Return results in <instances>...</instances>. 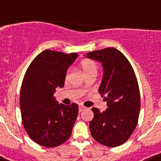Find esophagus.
<instances>
[{"instance_id":"esophagus-1","label":"esophagus","mask_w":161,"mask_h":161,"mask_svg":"<svg viewBox=\"0 0 161 161\" xmlns=\"http://www.w3.org/2000/svg\"><path fill=\"white\" fill-rule=\"evenodd\" d=\"M85 108H87L85 107V106L83 105H79V112H82L83 110H84Z\"/></svg>"}]
</instances>
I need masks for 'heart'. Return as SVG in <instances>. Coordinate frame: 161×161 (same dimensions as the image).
Returning <instances> with one entry per match:
<instances>
[{
    "label": "heart",
    "instance_id": "b5f03b06",
    "mask_svg": "<svg viewBox=\"0 0 161 161\" xmlns=\"http://www.w3.org/2000/svg\"><path fill=\"white\" fill-rule=\"evenodd\" d=\"M81 67H82V69L86 74V76L92 74V73H97L98 72V66L95 62H93L91 59H83L81 62ZM68 73H69V70L67 72V75H66L67 77L68 76Z\"/></svg>",
    "mask_w": 161,
    "mask_h": 161
}]
</instances>
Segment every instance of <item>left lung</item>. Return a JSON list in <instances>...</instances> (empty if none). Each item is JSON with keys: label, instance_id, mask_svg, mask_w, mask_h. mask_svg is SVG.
I'll return each instance as SVG.
<instances>
[{"label": "left lung", "instance_id": "left-lung-1", "mask_svg": "<svg viewBox=\"0 0 161 161\" xmlns=\"http://www.w3.org/2000/svg\"><path fill=\"white\" fill-rule=\"evenodd\" d=\"M86 57L102 63L103 75L98 92L108 106L103 112L92 108L91 135L101 145L116 147L129 140L137 125L140 108L137 78L127 58L114 47L90 52Z\"/></svg>", "mask_w": 161, "mask_h": 161}]
</instances>
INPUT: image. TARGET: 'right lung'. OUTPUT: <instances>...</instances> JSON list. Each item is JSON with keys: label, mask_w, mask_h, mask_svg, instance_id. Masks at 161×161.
I'll use <instances>...</instances> for the list:
<instances>
[{"label": "right lung", "mask_w": 161, "mask_h": 161, "mask_svg": "<svg viewBox=\"0 0 161 161\" xmlns=\"http://www.w3.org/2000/svg\"><path fill=\"white\" fill-rule=\"evenodd\" d=\"M78 53L45 50L34 58L21 83L20 108L27 135L44 147H55L69 139L78 106L58 103L57 88L64 86L66 73Z\"/></svg>", "instance_id": "right-lung-1"}]
</instances>
